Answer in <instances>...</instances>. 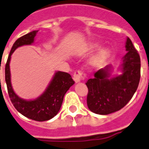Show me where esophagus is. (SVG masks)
Listing matches in <instances>:
<instances>
[{
	"instance_id": "obj_1",
	"label": "esophagus",
	"mask_w": 149,
	"mask_h": 149,
	"mask_svg": "<svg viewBox=\"0 0 149 149\" xmlns=\"http://www.w3.org/2000/svg\"><path fill=\"white\" fill-rule=\"evenodd\" d=\"M85 74L81 70H76L74 72V74H73V80H74L76 83L81 82L82 80L85 79Z\"/></svg>"
}]
</instances>
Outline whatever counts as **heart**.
Instances as JSON below:
<instances>
[{
	"instance_id": "obj_1",
	"label": "heart",
	"mask_w": 149,
	"mask_h": 149,
	"mask_svg": "<svg viewBox=\"0 0 149 149\" xmlns=\"http://www.w3.org/2000/svg\"><path fill=\"white\" fill-rule=\"evenodd\" d=\"M97 46V44H94V45H92V48H95ZM109 52V49H107V48H104V49H100L97 53L96 55L91 59V64L93 66H99L100 64H101L107 59V57H108Z\"/></svg>"
}]
</instances>
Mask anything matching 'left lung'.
Here are the masks:
<instances>
[{"instance_id":"8db88e82","label":"left lung","mask_w":149,"mask_h":149,"mask_svg":"<svg viewBox=\"0 0 149 149\" xmlns=\"http://www.w3.org/2000/svg\"><path fill=\"white\" fill-rule=\"evenodd\" d=\"M126 55L123 57L122 73L110 77V66L94 73L86 82L88 93L87 105L94 113L108 115L121 109L130 101L140 79V57L129 37L127 38Z\"/></svg>"}]
</instances>
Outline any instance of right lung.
Returning <instances> with one entry per match:
<instances>
[{
    "instance_id": "right-lung-1",
    "label": "right lung",
    "mask_w": 149,
    "mask_h": 149,
    "mask_svg": "<svg viewBox=\"0 0 149 149\" xmlns=\"http://www.w3.org/2000/svg\"><path fill=\"white\" fill-rule=\"evenodd\" d=\"M38 31L30 32L19 37L14 42L5 66V81L9 97L16 110L30 119L44 121L52 118L58 114L61 107L66 92L75 83L69 73L61 71L56 72L46 90L40 96L33 100H25L14 92L10 80V62L11 55L18 47L31 45Z\"/></svg>"
}]
</instances>
